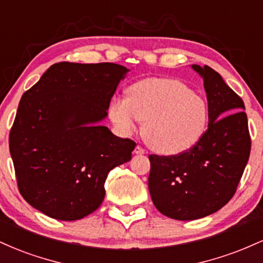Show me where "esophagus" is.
<instances>
[{
	"label": "esophagus",
	"mask_w": 263,
	"mask_h": 263,
	"mask_svg": "<svg viewBox=\"0 0 263 263\" xmlns=\"http://www.w3.org/2000/svg\"><path fill=\"white\" fill-rule=\"evenodd\" d=\"M134 152L136 153V155H144V153H146V149L142 148L141 146H137V147H136V148H135Z\"/></svg>",
	"instance_id": "esophagus-1"
}]
</instances>
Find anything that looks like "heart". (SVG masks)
<instances>
[{"label":"heart","instance_id":"heart-1","mask_svg":"<svg viewBox=\"0 0 263 263\" xmlns=\"http://www.w3.org/2000/svg\"><path fill=\"white\" fill-rule=\"evenodd\" d=\"M206 101L185 84L167 78H147L127 89L126 99L115 98L108 117L117 131L129 136L143 121L142 134L157 152L178 155L203 137L208 125Z\"/></svg>","mask_w":263,"mask_h":263}]
</instances>
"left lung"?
<instances>
[{"mask_svg":"<svg viewBox=\"0 0 263 263\" xmlns=\"http://www.w3.org/2000/svg\"><path fill=\"white\" fill-rule=\"evenodd\" d=\"M204 79L209 126L192 148L174 156L149 155L148 188L163 215L195 220L230 201L251 152L242 99L210 66L193 65Z\"/></svg>","mask_w":263,"mask_h":263,"instance_id":"1","label":"left lung"}]
</instances>
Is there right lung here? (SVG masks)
Here are the masks:
<instances>
[{
    "label": "right lung",
    "instance_id": "right-lung-1",
    "mask_svg": "<svg viewBox=\"0 0 263 263\" xmlns=\"http://www.w3.org/2000/svg\"><path fill=\"white\" fill-rule=\"evenodd\" d=\"M127 71L114 63H57L23 93L10 152L18 190L33 208L73 221L100 206L108 172L128 162L136 147L96 123Z\"/></svg>",
    "mask_w": 263,
    "mask_h": 263
}]
</instances>
